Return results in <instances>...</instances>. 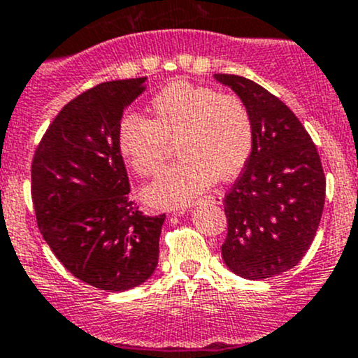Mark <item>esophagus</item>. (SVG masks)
Returning <instances> with one entry per match:
<instances>
[{"mask_svg": "<svg viewBox=\"0 0 358 358\" xmlns=\"http://www.w3.org/2000/svg\"><path fill=\"white\" fill-rule=\"evenodd\" d=\"M204 202H209V204H216L220 206L223 202V196L222 192H215V194H209L208 197H204ZM183 209H176V211H173V216H182L183 215Z\"/></svg>", "mask_w": 358, "mask_h": 358, "instance_id": "esophagus-1", "label": "esophagus"}]
</instances>
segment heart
Wrapping results in <instances>:
<instances>
[{
	"instance_id": "b5f03b06",
	"label": "heart",
	"mask_w": 358,
	"mask_h": 358,
	"mask_svg": "<svg viewBox=\"0 0 358 358\" xmlns=\"http://www.w3.org/2000/svg\"><path fill=\"white\" fill-rule=\"evenodd\" d=\"M150 114L124 115L117 145L133 171L157 173L171 145L182 161L166 168L142 190L156 209L190 206L220 178H232L248 164L255 143L251 115L243 100L211 86L173 81L150 100Z\"/></svg>"
}]
</instances>
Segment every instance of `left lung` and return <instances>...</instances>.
I'll return each instance as SVG.
<instances>
[{
	"label": "left lung",
	"instance_id": "1",
	"mask_svg": "<svg viewBox=\"0 0 358 358\" xmlns=\"http://www.w3.org/2000/svg\"><path fill=\"white\" fill-rule=\"evenodd\" d=\"M248 107L255 143L246 168L225 196V265L243 279L287 272L319 229L326 176L299 119L277 96L243 76L215 74Z\"/></svg>",
	"mask_w": 358,
	"mask_h": 358
}]
</instances>
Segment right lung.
Listing matches in <instances>:
<instances>
[{
    "label": "right lung",
    "mask_w": 358,
    "mask_h": 358,
    "mask_svg": "<svg viewBox=\"0 0 358 358\" xmlns=\"http://www.w3.org/2000/svg\"><path fill=\"white\" fill-rule=\"evenodd\" d=\"M147 78L96 85L59 112L36 149L31 194L43 239L83 282L109 292L142 286L159 262L166 215L129 201L117 145L126 107Z\"/></svg>",
    "instance_id": "obj_1"
}]
</instances>
